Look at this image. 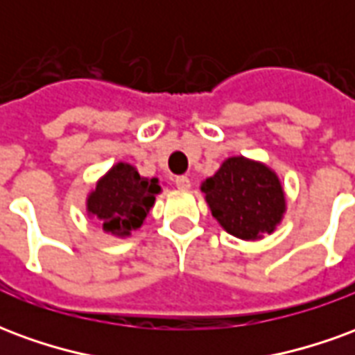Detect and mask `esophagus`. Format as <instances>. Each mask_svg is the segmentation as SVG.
I'll return each mask as SVG.
<instances>
[{
	"instance_id": "obj_1",
	"label": "esophagus",
	"mask_w": 355,
	"mask_h": 355,
	"mask_svg": "<svg viewBox=\"0 0 355 355\" xmlns=\"http://www.w3.org/2000/svg\"><path fill=\"white\" fill-rule=\"evenodd\" d=\"M175 186H177L178 190H188L190 188V178L188 177H175Z\"/></svg>"
}]
</instances>
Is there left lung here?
Segmentation results:
<instances>
[{"label": "left lung", "instance_id": "1", "mask_svg": "<svg viewBox=\"0 0 355 355\" xmlns=\"http://www.w3.org/2000/svg\"><path fill=\"white\" fill-rule=\"evenodd\" d=\"M211 213L224 230L241 239L272 234L285 213V196L272 169L245 157H228L201 184Z\"/></svg>", "mask_w": 355, "mask_h": 355}]
</instances>
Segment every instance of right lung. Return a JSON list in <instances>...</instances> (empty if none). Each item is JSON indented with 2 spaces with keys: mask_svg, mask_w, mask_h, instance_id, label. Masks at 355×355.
I'll use <instances>...</instances> for the list:
<instances>
[{
  "mask_svg": "<svg viewBox=\"0 0 355 355\" xmlns=\"http://www.w3.org/2000/svg\"><path fill=\"white\" fill-rule=\"evenodd\" d=\"M159 192L157 178L140 177L132 165L117 163L89 193L87 211L98 218L104 232L129 236L142 226Z\"/></svg>",
  "mask_w": 355,
  "mask_h": 355,
  "instance_id": "right-lung-1",
  "label": "right lung"
}]
</instances>
